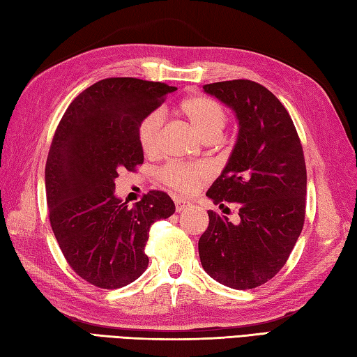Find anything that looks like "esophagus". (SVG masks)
<instances>
[{
	"instance_id": "1",
	"label": "esophagus",
	"mask_w": 357,
	"mask_h": 357,
	"mask_svg": "<svg viewBox=\"0 0 357 357\" xmlns=\"http://www.w3.org/2000/svg\"><path fill=\"white\" fill-rule=\"evenodd\" d=\"M174 203H176V211L177 213H181V211H185V209H188L189 206L192 205L191 202L189 200H186V199H174Z\"/></svg>"
}]
</instances>
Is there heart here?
I'll return each instance as SVG.
<instances>
[{
	"instance_id": "heart-1",
	"label": "heart",
	"mask_w": 357,
	"mask_h": 357,
	"mask_svg": "<svg viewBox=\"0 0 357 357\" xmlns=\"http://www.w3.org/2000/svg\"><path fill=\"white\" fill-rule=\"evenodd\" d=\"M180 114L188 120L189 125L205 140L219 138L227 126V111L223 105L206 96H195L183 100L178 107ZM163 126V114L152 111L144 115L138 123V143L146 154H154L158 149L160 132ZM209 177L206 166L200 163H168L158 171V178L165 185L180 192H192L200 186L202 181Z\"/></svg>"
}]
</instances>
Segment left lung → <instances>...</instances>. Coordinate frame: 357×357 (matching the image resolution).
<instances>
[{
    "label": "left lung",
    "instance_id": "obj_1",
    "mask_svg": "<svg viewBox=\"0 0 357 357\" xmlns=\"http://www.w3.org/2000/svg\"><path fill=\"white\" fill-rule=\"evenodd\" d=\"M203 89L229 106L238 120L236 146L206 192L220 208L237 203L238 223L208 211L199 256L214 280L251 289L282 270L302 232L307 203L302 143L285 106L265 86L231 79Z\"/></svg>",
    "mask_w": 357,
    "mask_h": 357
}]
</instances>
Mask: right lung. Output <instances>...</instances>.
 I'll use <instances>...</instances> for the list:
<instances>
[{
    "label": "right lung",
    "mask_w": 357,
    "mask_h": 357,
    "mask_svg": "<svg viewBox=\"0 0 357 357\" xmlns=\"http://www.w3.org/2000/svg\"><path fill=\"white\" fill-rule=\"evenodd\" d=\"M174 91L105 78L75 97L58 123L45 171L49 220L69 266L93 287L115 289L140 278L151 225L176 211L163 191H149L134 208L114 194L119 172L143 163L138 123Z\"/></svg>",
    "instance_id": "add662e5"
}]
</instances>
